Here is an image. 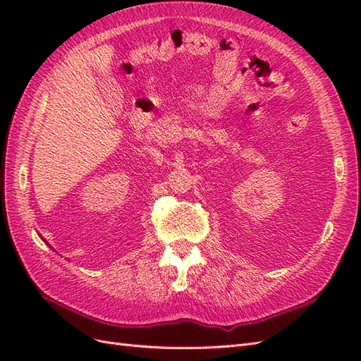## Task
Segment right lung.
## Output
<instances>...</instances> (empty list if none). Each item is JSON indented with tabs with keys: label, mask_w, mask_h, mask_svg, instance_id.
<instances>
[{
	"label": "right lung",
	"mask_w": 361,
	"mask_h": 361,
	"mask_svg": "<svg viewBox=\"0 0 361 361\" xmlns=\"http://www.w3.org/2000/svg\"><path fill=\"white\" fill-rule=\"evenodd\" d=\"M43 241H45V239H43ZM45 243H47V241H45ZM48 245H49V244H48ZM49 247H51V245H49Z\"/></svg>",
	"instance_id": "obj_1"
}]
</instances>
